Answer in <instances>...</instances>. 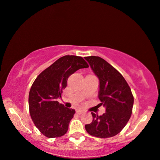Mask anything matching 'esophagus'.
I'll return each instance as SVG.
<instances>
[{
	"instance_id": "obj_1",
	"label": "esophagus",
	"mask_w": 160,
	"mask_h": 160,
	"mask_svg": "<svg viewBox=\"0 0 160 160\" xmlns=\"http://www.w3.org/2000/svg\"><path fill=\"white\" fill-rule=\"evenodd\" d=\"M84 112V110H82V109H78L77 110V113L78 114H82V113Z\"/></svg>"
}]
</instances>
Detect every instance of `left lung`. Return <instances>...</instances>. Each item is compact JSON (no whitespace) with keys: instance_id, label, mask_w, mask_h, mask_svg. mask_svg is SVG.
<instances>
[{"instance_id":"8db88e82","label":"left lung","mask_w":160,"mask_h":160,"mask_svg":"<svg viewBox=\"0 0 160 160\" xmlns=\"http://www.w3.org/2000/svg\"><path fill=\"white\" fill-rule=\"evenodd\" d=\"M99 79L98 98L106 108L102 115L92 112L93 120L86 130L98 138L112 137L119 133L132 114L133 96L124 77L103 59L95 56L85 57Z\"/></svg>"}]
</instances>
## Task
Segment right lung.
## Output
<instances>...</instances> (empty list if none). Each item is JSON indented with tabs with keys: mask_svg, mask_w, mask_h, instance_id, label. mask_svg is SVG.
<instances>
[{
	"mask_svg": "<svg viewBox=\"0 0 160 160\" xmlns=\"http://www.w3.org/2000/svg\"><path fill=\"white\" fill-rule=\"evenodd\" d=\"M81 57L66 55L54 62L36 78L29 93V109L34 124L48 138H57L68 131L75 110L65 107L61 98L70 75L80 68H88Z\"/></svg>",
	"mask_w": 160,
	"mask_h": 160,
	"instance_id": "1",
	"label": "right lung"
}]
</instances>
